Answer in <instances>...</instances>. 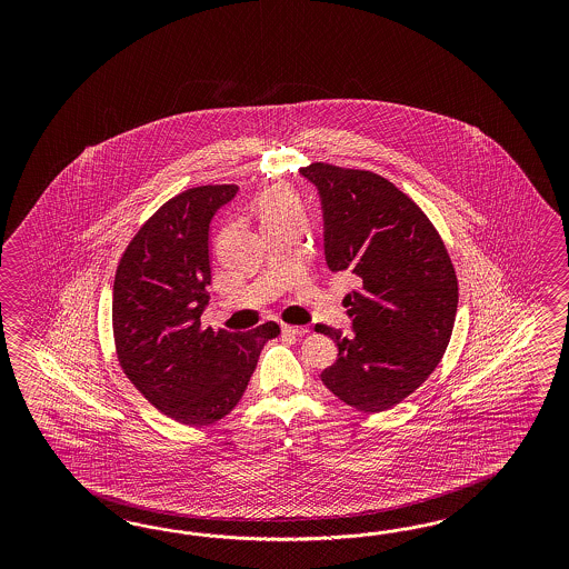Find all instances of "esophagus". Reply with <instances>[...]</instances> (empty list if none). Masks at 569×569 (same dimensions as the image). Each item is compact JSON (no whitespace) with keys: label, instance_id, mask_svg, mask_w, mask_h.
I'll return each mask as SVG.
<instances>
[{"label":"esophagus","instance_id":"34e87169","mask_svg":"<svg viewBox=\"0 0 569 569\" xmlns=\"http://www.w3.org/2000/svg\"><path fill=\"white\" fill-rule=\"evenodd\" d=\"M281 331L286 333V336H293V338H302V336H307L309 333V328H293V326H281Z\"/></svg>","mask_w":569,"mask_h":569}]
</instances>
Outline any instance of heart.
Returning a JSON list of instances; mask_svg holds the SVG:
<instances>
[{"label": "heart", "mask_w": 569, "mask_h": 569, "mask_svg": "<svg viewBox=\"0 0 569 569\" xmlns=\"http://www.w3.org/2000/svg\"><path fill=\"white\" fill-rule=\"evenodd\" d=\"M259 212L262 224H267L283 217L300 214V207L290 191L271 190L260 198Z\"/></svg>", "instance_id": "b5f03b06"}]
</instances>
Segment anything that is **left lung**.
Masks as SVG:
<instances>
[{
    "label": "left lung",
    "mask_w": 569,
    "mask_h": 569,
    "mask_svg": "<svg viewBox=\"0 0 569 569\" xmlns=\"http://www.w3.org/2000/svg\"><path fill=\"white\" fill-rule=\"evenodd\" d=\"M300 174L323 208L329 271H350V331L315 326L338 346L321 381L346 405L378 413L415 392L447 350L459 288L447 248L411 198L376 172L315 162Z\"/></svg>",
    "instance_id": "1"
}]
</instances>
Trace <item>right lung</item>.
I'll use <instances>...</instances> for the list:
<instances>
[{
    "instance_id": "right-lung-1",
    "label": "right lung",
    "mask_w": 569,
    "mask_h": 569,
    "mask_svg": "<svg viewBox=\"0 0 569 569\" xmlns=\"http://www.w3.org/2000/svg\"><path fill=\"white\" fill-rule=\"evenodd\" d=\"M238 186L174 196L139 229L114 277L112 326L122 371L158 411L186 426L223 419L243 397L269 321L246 333L200 328L210 286V227Z\"/></svg>"
}]
</instances>
